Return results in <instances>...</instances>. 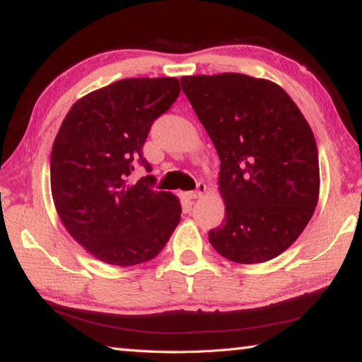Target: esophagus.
Here are the masks:
<instances>
[{"mask_svg": "<svg viewBox=\"0 0 362 362\" xmlns=\"http://www.w3.org/2000/svg\"><path fill=\"white\" fill-rule=\"evenodd\" d=\"M206 189H207V187L204 185V183H198V188H196L194 192L185 193V196H187L188 199H198V198H201V196L206 193Z\"/></svg>", "mask_w": 362, "mask_h": 362, "instance_id": "esophagus-1", "label": "esophagus"}]
</instances>
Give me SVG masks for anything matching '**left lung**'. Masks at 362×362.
<instances>
[{
	"instance_id": "left-lung-1",
	"label": "left lung",
	"mask_w": 362,
	"mask_h": 362,
	"mask_svg": "<svg viewBox=\"0 0 362 362\" xmlns=\"http://www.w3.org/2000/svg\"><path fill=\"white\" fill-rule=\"evenodd\" d=\"M220 158L223 223L209 231L236 263L268 262L289 249L320 199L313 131L289 94L243 73L180 78Z\"/></svg>"
}]
</instances>
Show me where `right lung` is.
I'll return each mask as SVG.
<instances>
[{"label":"right lung","mask_w":362,"mask_h":362,"mask_svg":"<svg viewBox=\"0 0 362 362\" xmlns=\"http://www.w3.org/2000/svg\"><path fill=\"white\" fill-rule=\"evenodd\" d=\"M180 94L177 78H127L73 103L51 153V192L66 231L97 260L116 267L161 252L180 222L177 196L132 182L159 115Z\"/></svg>","instance_id":"add662e5"}]
</instances>
